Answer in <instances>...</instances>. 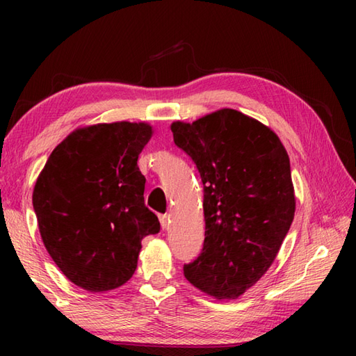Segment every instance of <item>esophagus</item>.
<instances>
[{"mask_svg": "<svg viewBox=\"0 0 356 356\" xmlns=\"http://www.w3.org/2000/svg\"><path fill=\"white\" fill-rule=\"evenodd\" d=\"M159 220H161V225H162V228L165 229V228H168L170 226V214H163V216H161L159 217Z\"/></svg>", "mask_w": 356, "mask_h": 356, "instance_id": "34e87169", "label": "esophagus"}]
</instances>
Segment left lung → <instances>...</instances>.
I'll return each mask as SVG.
<instances>
[{
	"mask_svg": "<svg viewBox=\"0 0 356 356\" xmlns=\"http://www.w3.org/2000/svg\"><path fill=\"white\" fill-rule=\"evenodd\" d=\"M171 131L203 184L205 241L184 274L211 297L234 300L264 275L292 225L289 156L270 128L231 108Z\"/></svg>",
	"mask_w": 356,
	"mask_h": 356,
	"instance_id": "left-lung-1",
	"label": "left lung"
}]
</instances>
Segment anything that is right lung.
<instances>
[{"label":"right lung","instance_id":"right-lung-1","mask_svg":"<svg viewBox=\"0 0 356 356\" xmlns=\"http://www.w3.org/2000/svg\"><path fill=\"white\" fill-rule=\"evenodd\" d=\"M153 128L143 122L79 128L51 151L33 209L47 252L72 283L105 292L138 268L140 241L161 231L145 207L138 157Z\"/></svg>","mask_w":356,"mask_h":356}]
</instances>
